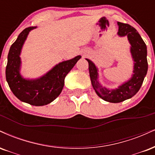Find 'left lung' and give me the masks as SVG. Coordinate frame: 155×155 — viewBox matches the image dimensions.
Listing matches in <instances>:
<instances>
[{
  "mask_svg": "<svg viewBox=\"0 0 155 155\" xmlns=\"http://www.w3.org/2000/svg\"><path fill=\"white\" fill-rule=\"evenodd\" d=\"M120 36H128V41L131 45V54L134 59V75L130 81L123 84L115 90H109L102 87L98 82L97 69L94 63L89 59V73L93 87L100 98L112 103H119L130 99L139 91L148 70L147 45L139 32L134 27L128 24L117 22Z\"/></svg>",
  "mask_w": 155,
  "mask_h": 155,
  "instance_id": "1",
  "label": "left lung"
}]
</instances>
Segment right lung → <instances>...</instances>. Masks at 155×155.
Wrapping results in <instances>:
<instances>
[{
    "instance_id": "obj_1",
    "label": "right lung",
    "mask_w": 155,
    "mask_h": 155,
    "mask_svg": "<svg viewBox=\"0 0 155 155\" xmlns=\"http://www.w3.org/2000/svg\"><path fill=\"white\" fill-rule=\"evenodd\" d=\"M34 28L35 27L25 28L11 46L5 68V78L9 88L20 101L34 106H43L59 96L64 85L65 77L81 56H78L69 61L59 63L40 79H23L19 74V54L29 32Z\"/></svg>"
}]
</instances>
